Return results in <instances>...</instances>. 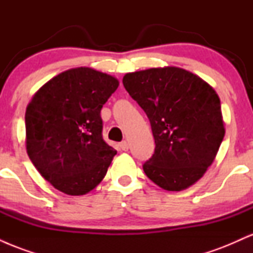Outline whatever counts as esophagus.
<instances>
[{
	"mask_svg": "<svg viewBox=\"0 0 253 253\" xmlns=\"http://www.w3.org/2000/svg\"><path fill=\"white\" fill-rule=\"evenodd\" d=\"M120 147H121V150H123V151H128L129 145H128V143H127L126 140H124L123 143H120Z\"/></svg>",
	"mask_w": 253,
	"mask_h": 253,
	"instance_id": "esophagus-1",
	"label": "esophagus"
}]
</instances>
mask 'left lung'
<instances>
[{
  "mask_svg": "<svg viewBox=\"0 0 253 253\" xmlns=\"http://www.w3.org/2000/svg\"><path fill=\"white\" fill-rule=\"evenodd\" d=\"M123 83L146 113L155 138V153L144 172L162 189L189 188L213 163L225 136L215 90L176 66L130 72Z\"/></svg>",
  "mask_w": 253,
  "mask_h": 253,
  "instance_id": "1",
  "label": "left lung"
}]
</instances>
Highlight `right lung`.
Returning a JSON list of instances; mask_svg holds the SVG:
<instances>
[{
    "mask_svg": "<svg viewBox=\"0 0 253 253\" xmlns=\"http://www.w3.org/2000/svg\"><path fill=\"white\" fill-rule=\"evenodd\" d=\"M119 81L90 68L57 75L26 109V150L40 175L68 195H84L106 176L117 151L102 138L101 109Z\"/></svg>",
    "mask_w": 253,
    "mask_h": 253,
    "instance_id": "obj_1",
    "label": "right lung"
}]
</instances>
